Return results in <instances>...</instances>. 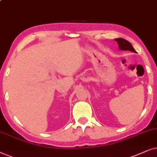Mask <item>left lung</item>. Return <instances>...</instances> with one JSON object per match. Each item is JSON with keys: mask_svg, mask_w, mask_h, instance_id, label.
Wrapping results in <instances>:
<instances>
[{"mask_svg": "<svg viewBox=\"0 0 157 157\" xmlns=\"http://www.w3.org/2000/svg\"><path fill=\"white\" fill-rule=\"evenodd\" d=\"M115 41H117V43L118 44V47L121 50H128V51L135 52L136 51L135 49H133V46L131 44L130 42H128V41L126 40V39H122V38H118V39H115Z\"/></svg>", "mask_w": 157, "mask_h": 157, "instance_id": "1", "label": "left lung"}]
</instances>
